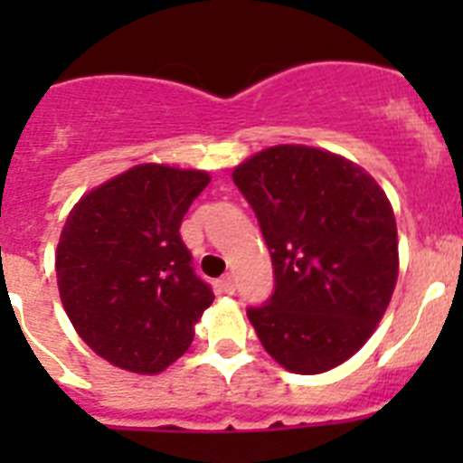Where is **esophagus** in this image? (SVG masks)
<instances>
[{"instance_id":"34e87169","label":"esophagus","mask_w":463,"mask_h":463,"mask_svg":"<svg viewBox=\"0 0 463 463\" xmlns=\"http://www.w3.org/2000/svg\"><path fill=\"white\" fill-rule=\"evenodd\" d=\"M220 288H222V292L224 294H234V289H236V285H234V276H224L222 280H220Z\"/></svg>"}]
</instances>
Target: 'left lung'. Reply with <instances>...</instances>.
I'll list each match as a JSON object with an SVG mask.
<instances>
[{"instance_id": "obj_1", "label": "left lung", "mask_w": 463, "mask_h": 463, "mask_svg": "<svg viewBox=\"0 0 463 463\" xmlns=\"http://www.w3.org/2000/svg\"><path fill=\"white\" fill-rule=\"evenodd\" d=\"M232 178L255 211L276 276L248 320L282 369H334L369 341L394 292L390 199L362 166L308 146L261 150Z\"/></svg>"}]
</instances>
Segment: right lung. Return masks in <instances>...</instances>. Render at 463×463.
I'll return each instance as SVG.
<instances>
[{
    "label": "right lung",
    "instance_id": "1",
    "mask_svg": "<svg viewBox=\"0 0 463 463\" xmlns=\"http://www.w3.org/2000/svg\"><path fill=\"white\" fill-rule=\"evenodd\" d=\"M208 183L206 171L138 165L69 213L55 255L60 298L79 336L118 369L165 371L215 298L181 239Z\"/></svg>",
    "mask_w": 463,
    "mask_h": 463
}]
</instances>
